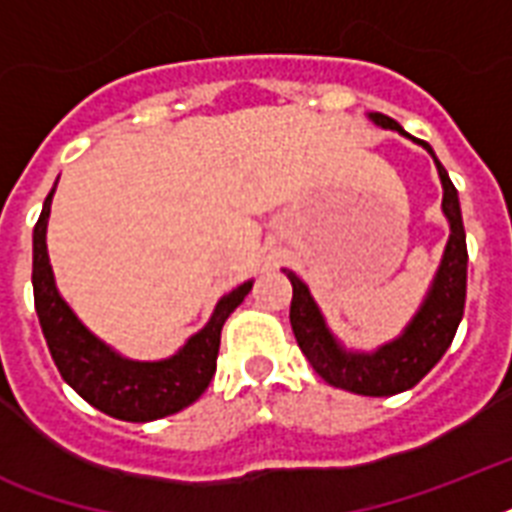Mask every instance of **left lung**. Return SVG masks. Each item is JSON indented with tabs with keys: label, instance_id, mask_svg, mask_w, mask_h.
Returning a JSON list of instances; mask_svg holds the SVG:
<instances>
[{
	"label": "left lung",
	"instance_id": "left-lung-1",
	"mask_svg": "<svg viewBox=\"0 0 512 512\" xmlns=\"http://www.w3.org/2000/svg\"><path fill=\"white\" fill-rule=\"evenodd\" d=\"M369 119L382 130L398 132L425 148L433 156L438 177H441V188H444L441 212L449 223V241H446L436 276L425 292V300L414 311L401 335L382 342L374 350H358L348 348L329 329L308 284L287 268L284 273L292 281V305H289L292 332L316 374L324 377L329 385L358 393V396H396L414 388L441 361L457 335L462 313H465V292H468V244H465V228H462L460 196L444 164L433 154V148L425 140L412 138L390 116L369 114Z\"/></svg>",
	"mask_w": 512,
	"mask_h": 512
}]
</instances>
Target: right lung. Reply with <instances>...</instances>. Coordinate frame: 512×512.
<instances>
[{
    "mask_svg": "<svg viewBox=\"0 0 512 512\" xmlns=\"http://www.w3.org/2000/svg\"><path fill=\"white\" fill-rule=\"evenodd\" d=\"M55 185L47 193L42 215L34 225L31 284H34L36 316L60 377L87 404L124 422L162 420L167 414L191 406L207 390L215 374L220 329L225 319L244 303L255 281H244L241 287L220 297L207 324L188 337L172 356L159 361H135L122 356L119 350L84 327L55 284V273L47 255V220H50Z\"/></svg>",
    "mask_w": 512,
    "mask_h": 512,
    "instance_id": "1",
    "label": "right lung"
}]
</instances>
